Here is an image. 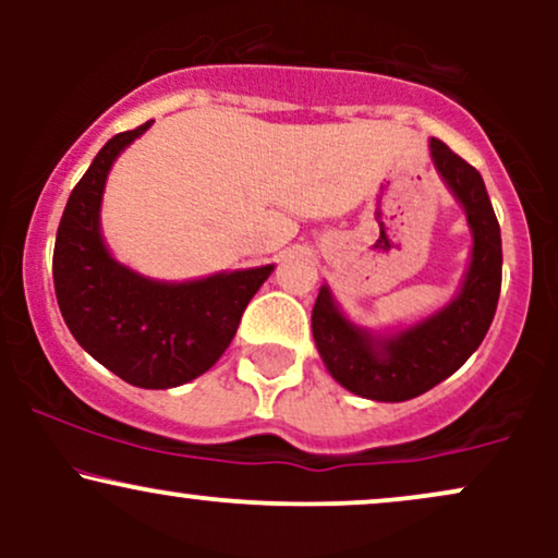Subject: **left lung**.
Returning a JSON list of instances; mask_svg holds the SVG:
<instances>
[{
  "instance_id": "8db88e82",
  "label": "left lung",
  "mask_w": 558,
  "mask_h": 558,
  "mask_svg": "<svg viewBox=\"0 0 558 558\" xmlns=\"http://www.w3.org/2000/svg\"><path fill=\"white\" fill-rule=\"evenodd\" d=\"M430 159L472 233L470 265L453 299L417 323L383 332L356 325L328 283L312 310V336L332 380L369 401H409L444 383L475 354L496 315L501 228L483 175L438 138H430Z\"/></svg>"
}]
</instances>
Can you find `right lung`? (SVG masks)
Here are the masks:
<instances>
[{
	"label": "right lung",
	"instance_id": "1",
	"mask_svg": "<svg viewBox=\"0 0 558 558\" xmlns=\"http://www.w3.org/2000/svg\"><path fill=\"white\" fill-rule=\"evenodd\" d=\"M151 128L118 133L70 194L54 241V293L83 351L136 388H175L226 354L241 315L275 265L194 280L146 278L112 257L101 196L114 159Z\"/></svg>",
	"mask_w": 558,
	"mask_h": 558
}]
</instances>
